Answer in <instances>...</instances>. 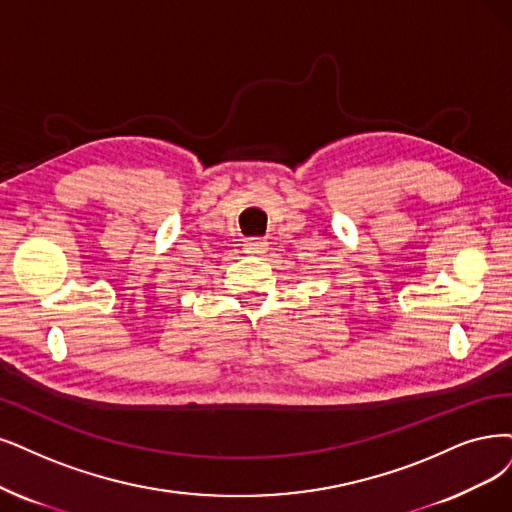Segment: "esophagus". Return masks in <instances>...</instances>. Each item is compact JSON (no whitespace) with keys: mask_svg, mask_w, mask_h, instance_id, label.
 <instances>
[{"mask_svg":"<svg viewBox=\"0 0 512 512\" xmlns=\"http://www.w3.org/2000/svg\"><path fill=\"white\" fill-rule=\"evenodd\" d=\"M268 251V242L261 240V238H249L244 240V253L249 255H263Z\"/></svg>","mask_w":512,"mask_h":512,"instance_id":"34e87169","label":"esophagus"}]
</instances>
